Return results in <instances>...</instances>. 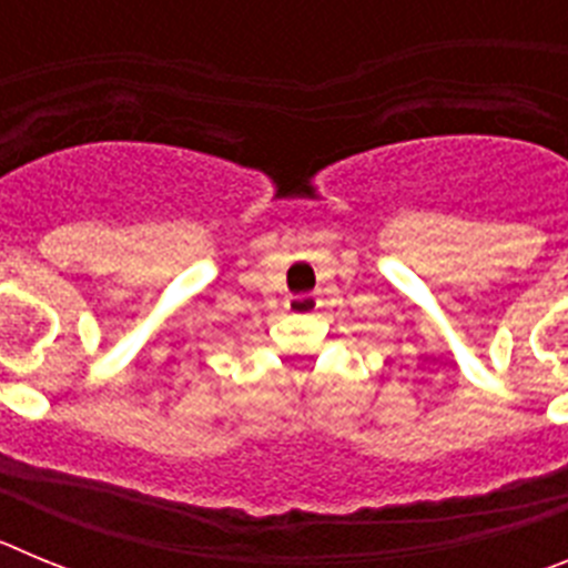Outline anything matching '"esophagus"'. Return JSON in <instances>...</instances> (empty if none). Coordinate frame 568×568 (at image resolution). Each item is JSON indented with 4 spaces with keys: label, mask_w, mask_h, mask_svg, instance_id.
<instances>
[{
    "label": "esophagus",
    "mask_w": 568,
    "mask_h": 568,
    "mask_svg": "<svg viewBox=\"0 0 568 568\" xmlns=\"http://www.w3.org/2000/svg\"><path fill=\"white\" fill-rule=\"evenodd\" d=\"M287 310H290V313H315V310H318V298H315V295H310V293L290 295Z\"/></svg>",
    "instance_id": "esophagus-1"
}]
</instances>
